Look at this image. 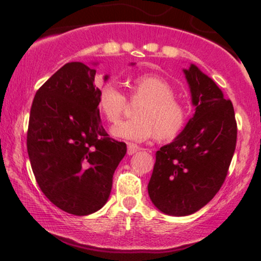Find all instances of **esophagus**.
Segmentation results:
<instances>
[{
    "label": "esophagus",
    "mask_w": 261,
    "mask_h": 261,
    "mask_svg": "<svg viewBox=\"0 0 261 261\" xmlns=\"http://www.w3.org/2000/svg\"><path fill=\"white\" fill-rule=\"evenodd\" d=\"M139 149H140L139 146L134 145V143H127V154H128V155L136 153V152L139 151Z\"/></svg>",
    "instance_id": "34e87169"
}]
</instances>
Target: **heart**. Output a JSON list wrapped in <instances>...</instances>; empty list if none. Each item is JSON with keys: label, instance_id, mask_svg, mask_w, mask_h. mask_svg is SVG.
<instances>
[{"label": "heart", "instance_id": "obj_1", "mask_svg": "<svg viewBox=\"0 0 261 261\" xmlns=\"http://www.w3.org/2000/svg\"><path fill=\"white\" fill-rule=\"evenodd\" d=\"M127 86L131 97L143 103L137 108L135 120L121 121L112 127L113 136L134 142L153 136L160 141H170L184 130L188 109L174 97V88L166 79L140 74L128 81ZM97 107L107 121L116 122L124 113L125 97L113 83H106L98 91Z\"/></svg>", "mask_w": 261, "mask_h": 261}]
</instances>
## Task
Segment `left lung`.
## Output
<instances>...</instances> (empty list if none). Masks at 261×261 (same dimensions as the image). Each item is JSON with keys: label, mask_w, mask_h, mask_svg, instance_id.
Returning a JSON list of instances; mask_svg holds the SVG:
<instances>
[{"label": "left lung", "mask_w": 261, "mask_h": 261, "mask_svg": "<svg viewBox=\"0 0 261 261\" xmlns=\"http://www.w3.org/2000/svg\"><path fill=\"white\" fill-rule=\"evenodd\" d=\"M195 114L173 142L155 152L148 182L153 205L169 216L203 207L222 187L236 149L232 101L197 66L184 68Z\"/></svg>", "instance_id": "8db88e82"}]
</instances>
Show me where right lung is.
I'll return each mask as SVG.
<instances>
[{
	"instance_id": "right-lung-1",
	"label": "right lung",
	"mask_w": 261,
	"mask_h": 261,
	"mask_svg": "<svg viewBox=\"0 0 261 261\" xmlns=\"http://www.w3.org/2000/svg\"><path fill=\"white\" fill-rule=\"evenodd\" d=\"M94 77V68L83 62H68L56 71L35 94L27 135L41 191L76 216L106 205L114 172L126 154V145L110 139L101 126Z\"/></svg>"
}]
</instances>
